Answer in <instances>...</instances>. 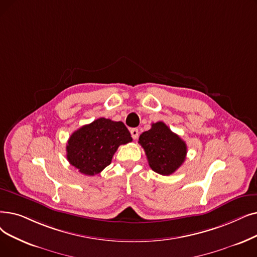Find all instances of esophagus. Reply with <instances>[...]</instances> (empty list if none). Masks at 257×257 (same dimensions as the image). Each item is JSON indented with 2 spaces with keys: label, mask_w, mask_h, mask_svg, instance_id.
Wrapping results in <instances>:
<instances>
[{
  "label": "esophagus",
  "mask_w": 257,
  "mask_h": 257,
  "mask_svg": "<svg viewBox=\"0 0 257 257\" xmlns=\"http://www.w3.org/2000/svg\"><path fill=\"white\" fill-rule=\"evenodd\" d=\"M130 133H131V137L133 140H137L139 138V129L137 128H132L130 130Z\"/></svg>",
  "instance_id": "esophagus-1"
}]
</instances>
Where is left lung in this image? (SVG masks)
Here are the masks:
<instances>
[{"instance_id": "1", "label": "left lung", "mask_w": 257, "mask_h": 257, "mask_svg": "<svg viewBox=\"0 0 257 257\" xmlns=\"http://www.w3.org/2000/svg\"><path fill=\"white\" fill-rule=\"evenodd\" d=\"M139 143L147 155L150 168L159 174H172L186 160V143L163 121L154 122L151 129L143 132Z\"/></svg>"}]
</instances>
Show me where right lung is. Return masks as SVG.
<instances>
[{"instance_id":"obj_1","label":"right lung","mask_w":257,"mask_h":257,"mask_svg":"<svg viewBox=\"0 0 257 257\" xmlns=\"http://www.w3.org/2000/svg\"><path fill=\"white\" fill-rule=\"evenodd\" d=\"M132 141L122 121L97 118L74 131L66 146L67 160L85 175H94L110 165L120 145Z\"/></svg>"}]
</instances>
